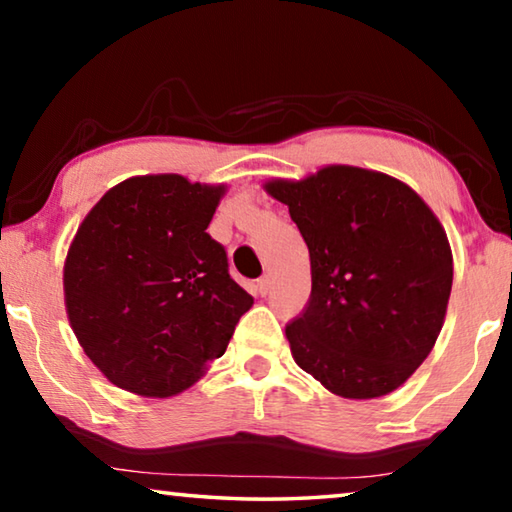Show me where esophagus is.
<instances>
[{
	"instance_id": "obj_1",
	"label": "esophagus",
	"mask_w": 512,
	"mask_h": 512,
	"mask_svg": "<svg viewBox=\"0 0 512 512\" xmlns=\"http://www.w3.org/2000/svg\"><path fill=\"white\" fill-rule=\"evenodd\" d=\"M271 289H273V277H271V275L259 277V280H257L259 296H268V293H271Z\"/></svg>"
}]
</instances>
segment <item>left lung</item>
I'll return each instance as SVG.
<instances>
[{"instance_id":"1","label":"left lung","mask_w":512,"mask_h":512,"mask_svg":"<svg viewBox=\"0 0 512 512\" xmlns=\"http://www.w3.org/2000/svg\"><path fill=\"white\" fill-rule=\"evenodd\" d=\"M264 189L309 248V305L287 325L293 359L345 400L397 391L445 323L454 259L438 216L402 180L350 164Z\"/></svg>"}]
</instances>
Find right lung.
Returning <instances> with one entry per match:
<instances>
[{"label": "right lung", "mask_w": 512, "mask_h": 512, "mask_svg": "<svg viewBox=\"0 0 512 512\" xmlns=\"http://www.w3.org/2000/svg\"><path fill=\"white\" fill-rule=\"evenodd\" d=\"M228 185L133 176L81 221L63 266L69 325L110 384L173 397L223 357L253 298L207 225Z\"/></svg>", "instance_id": "1"}]
</instances>
